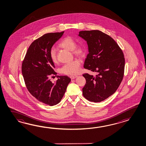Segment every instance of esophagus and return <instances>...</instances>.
<instances>
[{
	"mask_svg": "<svg viewBox=\"0 0 146 146\" xmlns=\"http://www.w3.org/2000/svg\"><path fill=\"white\" fill-rule=\"evenodd\" d=\"M78 78V76H76V75H75V76H70V78H71V79H72V80H73V79H74V78Z\"/></svg>",
	"mask_w": 146,
	"mask_h": 146,
	"instance_id": "esophagus-1",
	"label": "esophagus"
}]
</instances>
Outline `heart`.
I'll return each mask as SVG.
<instances>
[{"label": "heart", "instance_id": "heart-1", "mask_svg": "<svg viewBox=\"0 0 146 146\" xmlns=\"http://www.w3.org/2000/svg\"><path fill=\"white\" fill-rule=\"evenodd\" d=\"M60 46L69 51H71L75 56L83 57L85 53V49L82 46H76V42L74 38L70 36H67L60 44ZM51 60L54 63L58 62L57 54L55 48H52L50 51ZM80 71V61L74 59L70 62L66 63L60 70L61 73L68 75L77 74Z\"/></svg>", "mask_w": 146, "mask_h": 146}]
</instances>
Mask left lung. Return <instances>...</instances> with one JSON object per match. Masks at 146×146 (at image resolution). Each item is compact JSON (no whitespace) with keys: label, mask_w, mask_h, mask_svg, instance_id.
Instances as JSON below:
<instances>
[{"label":"left lung","mask_w":146,"mask_h":146,"mask_svg":"<svg viewBox=\"0 0 146 146\" xmlns=\"http://www.w3.org/2000/svg\"><path fill=\"white\" fill-rule=\"evenodd\" d=\"M78 36L88 45V52L84 67L98 73L83 75L86 83L83 95L88 100L99 102L113 95L122 82L125 59L119 45L112 37L99 30L83 31Z\"/></svg>","instance_id":"1"}]
</instances>
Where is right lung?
I'll return each mask as SVG.
<instances>
[{"label":"right lung","instance_id":"right-lung-1","mask_svg":"<svg viewBox=\"0 0 146 146\" xmlns=\"http://www.w3.org/2000/svg\"><path fill=\"white\" fill-rule=\"evenodd\" d=\"M64 33L46 34L37 39L29 48L22 65V73L27 89L39 101L50 106L59 104L65 94L71 79L68 76H57L54 83L50 80L55 66L50 51ZM57 76V75H56Z\"/></svg>","mask_w":146,"mask_h":146}]
</instances>
